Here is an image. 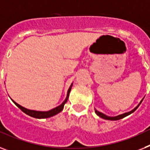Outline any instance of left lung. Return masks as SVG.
<instances>
[{
	"instance_id": "8db88e82",
	"label": "left lung",
	"mask_w": 150,
	"mask_h": 150,
	"mask_svg": "<svg viewBox=\"0 0 150 150\" xmlns=\"http://www.w3.org/2000/svg\"><path fill=\"white\" fill-rule=\"evenodd\" d=\"M143 99L141 100L140 102H139V104L137 105V106H136V107H135L133 110H132L131 111H129V112H125V113H122V114L118 115V116H116V117H109V116H106V115H105L104 113H103V112H100V111L96 110V109H95V112H96L97 116H99V117H101V118L104 119V120H120V119L124 118V117H127V116H129V115L131 114V113H133V112H134V111L136 110L137 108H138V107H139V106L141 104V103H142V101H143Z\"/></svg>"
}]
</instances>
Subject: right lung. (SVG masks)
Segmentation results:
<instances>
[{"label":"right lung","instance_id":"add662e5","mask_svg":"<svg viewBox=\"0 0 150 150\" xmlns=\"http://www.w3.org/2000/svg\"><path fill=\"white\" fill-rule=\"evenodd\" d=\"M72 86H73V83H71L70 86L69 87L67 90V97L66 99L64 100V101L61 104L60 106H57L55 108L52 109L50 110H48V111H37V110H29V109H27L25 107H23V106H21L20 104L17 103L15 101H13L12 99V101L13 102V103L16 105V106L18 107L19 109H21L22 111H23L24 113H26L27 115L30 116V117H33V118H37V119H44V118H49V117H54L55 115H57V113L61 112L63 110V109H64V104L67 102V100L69 98V96H70V90H71V88H72Z\"/></svg>","mask_w":150,"mask_h":150}]
</instances>
